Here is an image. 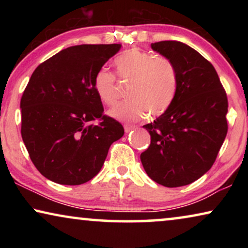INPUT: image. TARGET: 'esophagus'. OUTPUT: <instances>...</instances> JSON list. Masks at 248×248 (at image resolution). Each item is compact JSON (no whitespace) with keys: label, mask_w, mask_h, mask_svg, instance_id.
<instances>
[{"label":"esophagus","mask_w":248,"mask_h":248,"mask_svg":"<svg viewBox=\"0 0 248 248\" xmlns=\"http://www.w3.org/2000/svg\"><path fill=\"white\" fill-rule=\"evenodd\" d=\"M135 128V126L134 125H124V130H125V132H126V133H128V132H131L132 130H134Z\"/></svg>","instance_id":"obj_1"}]
</instances>
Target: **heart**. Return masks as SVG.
<instances>
[{"instance_id":"heart-1","label":"heart","mask_w":248,"mask_h":248,"mask_svg":"<svg viewBox=\"0 0 248 248\" xmlns=\"http://www.w3.org/2000/svg\"><path fill=\"white\" fill-rule=\"evenodd\" d=\"M114 64L121 79L132 80V84L128 89L131 99L115 105L108 111L110 117L135 122L143 118L148 111L160 115L168 109L178 88V73L170 60L132 48L116 57ZM93 87L104 104L113 105L117 100L116 80L105 67L94 76Z\"/></svg>"}]
</instances>
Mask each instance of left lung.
<instances>
[{
    "instance_id": "8db88e82",
    "label": "left lung",
    "mask_w": 248,
    "mask_h": 248,
    "mask_svg": "<svg viewBox=\"0 0 248 248\" xmlns=\"http://www.w3.org/2000/svg\"><path fill=\"white\" fill-rule=\"evenodd\" d=\"M151 48L174 63L178 88L168 109L143 125L151 143L140 158L152 181L179 187L212 167L228 131V100L215 67L192 47L164 40Z\"/></svg>"
}]
</instances>
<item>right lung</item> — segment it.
<instances>
[{
    "mask_svg": "<svg viewBox=\"0 0 248 248\" xmlns=\"http://www.w3.org/2000/svg\"><path fill=\"white\" fill-rule=\"evenodd\" d=\"M121 47L71 46L33 71L20 101L21 137L35 167L49 181H90L111 143L124 135L122 124L104 115L93 87L96 73ZM94 119L101 123L93 124Z\"/></svg>",
    "mask_w": 248,
    "mask_h": 248,
    "instance_id": "1",
    "label": "right lung"
}]
</instances>
